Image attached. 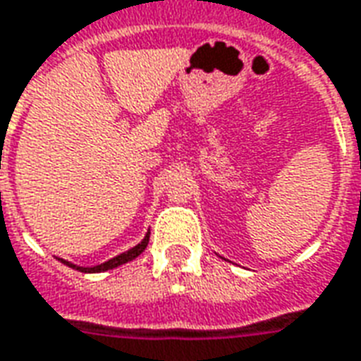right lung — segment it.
I'll return each mask as SVG.
<instances>
[{"mask_svg":"<svg viewBox=\"0 0 361 361\" xmlns=\"http://www.w3.org/2000/svg\"><path fill=\"white\" fill-rule=\"evenodd\" d=\"M147 243H149V233L145 235V239H143V241H141L137 247L130 248V250H128V252H124V255H118L116 258H113V260L101 264V266H95V268H80V266L68 264V262H65V260H61V262H65L66 266L78 269V271H85V274H92V271L93 274H95V271H106V269H113V268H116V266H120V264H126V262H130V260H133V258H137V256H140L141 252H143V250L147 248Z\"/></svg>","mask_w":361,"mask_h":361,"instance_id":"add662e5","label":"right lung"}]
</instances>
